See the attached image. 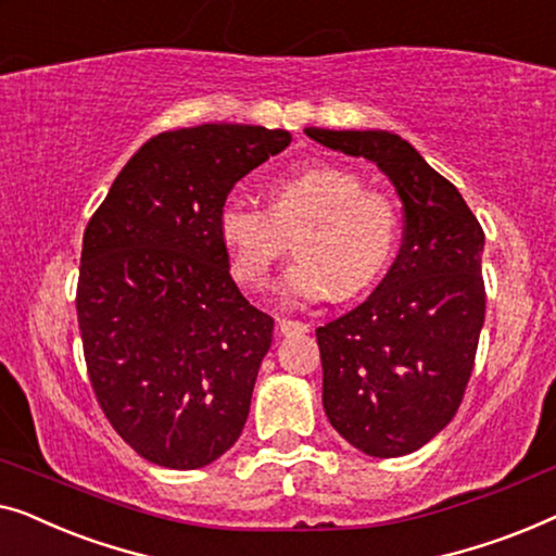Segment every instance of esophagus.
<instances>
[{"instance_id": "esophagus-1", "label": "esophagus", "mask_w": 556, "mask_h": 556, "mask_svg": "<svg viewBox=\"0 0 556 556\" xmlns=\"http://www.w3.org/2000/svg\"><path fill=\"white\" fill-rule=\"evenodd\" d=\"M279 330H281V334H287V338H296V334L309 332V325L300 323V319H287V317H281V319H279Z\"/></svg>"}]
</instances>
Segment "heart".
<instances>
[{
    "mask_svg": "<svg viewBox=\"0 0 556 556\" xmlns=\"http://www.w3.org/2000/svg\"><path fill=\"white\" fill-rule=\"evenodd\" d=\"M304 224L296 260L281 279V296L294 304L353 296L378 279L401 239L395 201L365 189L353 168L309 163L269 184V208L226 199L216 214L218 239L241 285L260 289L287 252V231Z\"/></svg>",
    "mask_w": 556,
    "mask_h": 556,
    "instance_id": "1",
    "label": "heart"
}]
</instances>
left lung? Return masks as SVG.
<instances>
[{
	"label": "left lung",
	"mask_w": 556,
	"mask_h": 556,
	"mask_svg": "<svg viewBox=\"0 0 556 556\" xmlns=\"http://www.w3.org/2000/svg\"><path fill=\"white\" fill-rule=\"evenodd\" d=\"M367 159L403 203V247L353 312L317 327L323 405L334 431L375 458L418 451L456 416L486 315L483 229L456 186L388 130H304Z\"/></svg>",
	"instance_id": "1"
}]
</instances>
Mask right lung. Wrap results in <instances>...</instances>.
Here are the masks:
<instances>
[{
    "label": "right lung",
    "mask_w": 556,
    "mask_h": 556,
    "mask_svg": "<svg viewBox=\"0 0 556 556\" xmlns=\"http://www.w3.org/2000/svg\"><path fill=\"white\" fill-rule=\"evenodd\" d=\"M287 130L203 123L125 163L83 237L77 325L100 408L138 456L191 471L244 431L275 319L229 275L216 214Z\"/></svg>",
    "instance_id": "1"
}]
</instances>
